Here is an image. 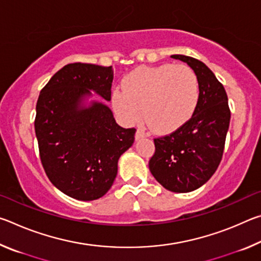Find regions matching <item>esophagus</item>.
<instances>
[{
    "instance_id": "obj_1",
    "label": "esophagus",
    "mask_w": 261,
    "mask_h": 261,
    "mask_svg": "<svg viewBox=\"0 0 261 261\" xmlns=\"http://www.w3.org/2000/svg\"><path fill=\"white\" fill-rule=\"evenodd\" d=\"M146 136H147L146 132H145L144 130H141V129H138V130H137V132H136V139L144 138V137H146Z\"/></svg>"
}]
</instances>
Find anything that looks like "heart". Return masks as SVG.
<instances>
[{
  "label": "heart",
  "mask_w": 261,
  "mask_h": 261,
  "mask_svg": "<svg viewBox=\"0 0 261 261\" xmlns=\"http://www.w3.org/2000/svg\"><path fill=\"white\" fill-rule=\"evenodd\" d=\"M198 100L197 74L184 64L137 68L123 79V90L113 92L114 108L123 121L132 124L143 115L156 132H169L184 124Z\"/></svg>",
  "instance_id": "1"
}]
</instances>
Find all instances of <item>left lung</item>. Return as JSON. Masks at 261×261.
I'll list each match as a JSON object with an SVG mask.
<instances>
[{
    "label": "left lung",
    "instance_id": "obj_1",
    "mask_svg": "<svg viewBox=\"0 0 261 261\" xmlns=\"http://www.w3.org/2000/svg\"><path fill=\"white\" fill-rule=\"evenodd\" d=\"M197 74L199 100L190 120L169 135L154 138L152 175L171 192H190L204 185L218 169L230 123L226 90L199 60L171 55Z\"/></svg>",
    "mask_w": 261,
    "mask_h": 261
}]
</instances>
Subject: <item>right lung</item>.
I'll return each mask as SVG.
<instances>
[{"instance_id":"add662e5","label":"right lung","mask_w":261,"mask_h":261,"mask_svg":"<svg viewBox=\"0 0 261 261\" xmlns=\"http://www.w3.org/2000/svg\"><path fill=\"white\" fill-rule=\"evenodd\" d=\"M113 67L71 63L59 70L39 95L34 120L43 169L50 182L78 200L99 199L112 188L118 159L135 141L101 102L81 106L90 90L112 99Z\"/></svg>"}]
</instances>
